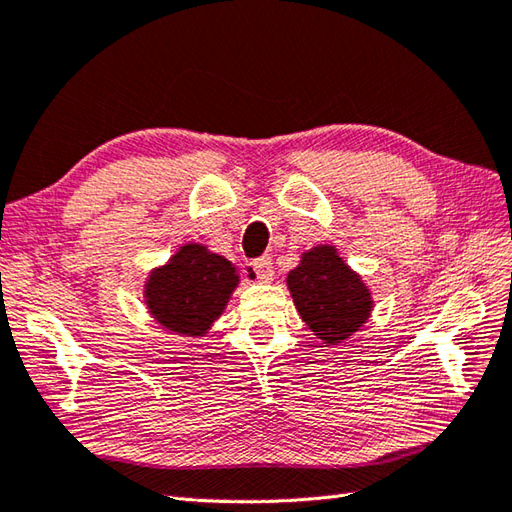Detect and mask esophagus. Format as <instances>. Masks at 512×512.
<instances>
[{"mask_svg": "<svg viewBox=\"0 0 512 512\" xmlns=\"http://www.w3.org/2000/svg\"><path fill=\"white\" fill-rule=\"evenodd\" d=\"M247 274L258 282H269L274 278V263H271L269 256H260L247 265Z\"/></svg>", "mask_w": 512, "mask_h": 512, "instance_id": "obj_1", "label": "esophagus"}]
</instances>
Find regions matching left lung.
<instances>
[{"label":"left lung","mask_w":512,"mask_h":512,"mask_svg":"<svg viewBox=\"0 0 512 512\" xmlns=\"http://www.w3.org/2000/svg\"><path fill=\"white\" fill-rule=\"evenodd\" d=\"M287 287L302 322L328 346L357 333L372 311L370 289L333 245L304 252L300 265L289 271Z\"/></svg>","instance_id":"left-lung-1"}]
</instances>
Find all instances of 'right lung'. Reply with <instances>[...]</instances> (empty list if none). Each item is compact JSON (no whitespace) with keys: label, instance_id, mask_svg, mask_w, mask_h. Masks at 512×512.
Wrapping results in <instances>:
<instances>
[{"label":"right lung","instance_id":"right-lung-1","mask_svg":"<svg viewBox=\"0 0 512 512\" xmlns=\"http://www.w3.org/2000/svg\"><path fill=\"white\" fill-rule=\"evenodd\" d=\"M236 285L238 274L230 260L208 252L206 245L186 243L166 265L151 271L144 302L166 331L203 337L219 320Z\"/></svg>","mask_w":512,"mask_h":512}]
</instances>
